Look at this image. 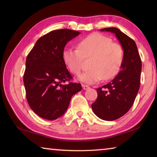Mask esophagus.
<instances>
[{"label": "esophagus", "mask_w": 157, "mask_h": 157, "mask_svg": "<svg viewBox=\"0 0 157 157\" xmlns=\"http://www.w3.org/2000/svg\"><path fill=\"white\" fill-rule=\"evenodd\" d=\"M82 88H83L84 90H87L88 89H89V86H87V85H84V84H82Z\"/></svg>", "instance_id": "esophagus-1"}]
</instances>
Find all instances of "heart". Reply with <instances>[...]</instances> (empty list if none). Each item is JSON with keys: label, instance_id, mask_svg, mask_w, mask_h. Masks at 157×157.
Here are the masks:
<instances>
[{"label": "heart", "instance_id": "1", "mask_svg": "<svg viewBox=\"0 0 157 157\" xmlns=\"http://www.w3.org/2000/svg\"><path fill=\"white\" fill-rule=\"evenodd\" d=\"M91 57L89 71L81 74L79 79L87 84H94L104 78H113L123 64L124 52L120 44L109 37L93 34L79 42L78 49L64 48L62 59L69 71L74 75L80 73L83 59Z\"/></svg>", "mask_w": 157, "mask_h": 157}]
</instances>
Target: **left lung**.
Listing matches in <instances>:
<instances>
[{
	"label": "left lung",
	"mask_w": 157,
	"mask_h": 157,
	"mask_svg": "<svg viewBox=\"0 0 157 157\" xmlns=\"http://www.w3.org/2000/svg\"><path fill=\"white\" fill-rule=\"evenodd\" d=\"M114 34L123 49L120 72L107 84L97 89L98 98L91 105L94 113L104 121L124 115L134 104L140 88L142 63L135 41L116 28L101 29Z\"/></svg>",
	"instance_id": "left-lung-1"
}]
</instances>
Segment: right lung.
Returning <instances> with one entry per match:
<instances>
[{
    "label": "right lung",
    "instance_id": "right-lung-1",
    "mask_svg": "<svg viewBox=\"0 0 157 157\" xmlns=\"http://www.w3.org/2000/svg\"><path fill=\"white\" fill-rule=\"evenodd\" d=\"M79 34L68 29L50 32L37 40L26 58V98L34 112L46 120L63 116L73 95L82 90L80 84H63L73 77L62 59L66 44Z\"/></svg>",
    "mask_w": 157,
    "mask_h": 157
}]
</instances>
